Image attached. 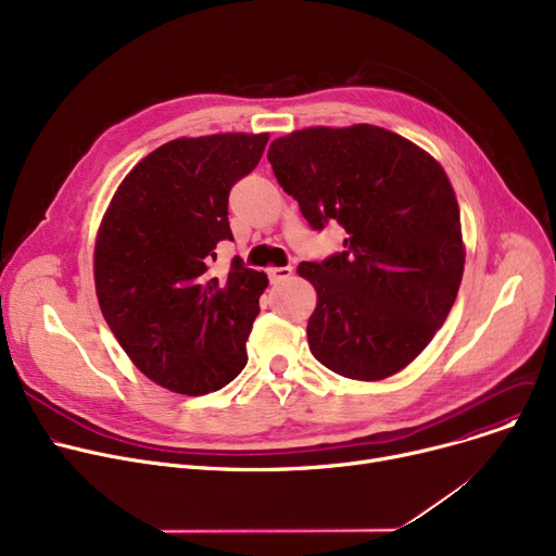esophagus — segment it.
<instances>
[{
    "label": "esophagus",
    "instance_id": "esophagus-1",
    "mask_svg": "<svg viewBox=\"0 0 556 556\" xmlns=\"http://www.w3.org/2000/svg\"><path fill=\"white\" fill-rule=\"evenodd\" d=\"M290 275H293V268H290V266H283V268H270V270H268V279H270V283L286 281V279H290Z\"/></svg>",
    "mask_w": 556,
    "mask_h": 556
}]
</instances>
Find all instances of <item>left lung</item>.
<instances>
[{
    "mask_svg": "<svg viewBox=\"0 0 556 556\" xmlns=\"http://www.w3.org/2000/svg\"><path fill=\"white\" fill-rule=\"evenodd\" d=\"M268 162L306 223H338L344 250L302 261L317 290L311 354L356 381L413 363L444 325L464 273L459 207L444 168L386 128H306Z\"/></svg>",
    "mask_w": 556,
    "mask_h": 556,
    "instance_id": "obj_1",
    "label": "left lung"
}]
</instances>
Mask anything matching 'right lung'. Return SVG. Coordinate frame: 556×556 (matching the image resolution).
Returning a JSON list of instances; mask_svg holds the SVG:
<instances>
[{
	"instance_id": "right-lung-1",
	"label": "right lung",
	"mask_w": 556,
	"mask_h": 556,
	"mask_svg": "<svg viewBox=\"0 0 556 556\" xmlns=\"http://www.w3.org/2000/svg\"><path fill=\"white\" fill-rule=\"evenodd\" d=\"M268 135L175 139L116 189L94 248L97 298L124 352L157 386L198 396L248 363L245 340L268 286L233 256L229 191L258 164Z\"/></svg>"
}]
</instances>
